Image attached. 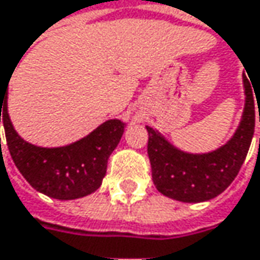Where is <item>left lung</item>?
<instances>
[{
    "mask_svg": "<svg viewBox=\"0 0 260 260\" xmlns=\"http://www.w3.org/2000/svg\"><path fill=\"white\" fill-rule=\"evenodd\" d=\"M251 82V80H250ZM247 77H244L246 107L235 135L223 147L205 154H189L173 147L165 138L147 126V153L152 165L156 189L173 200L202 202L216 198L237 177L254 132V96ZM260 122V108H259Z\"/></svg>",
    "mask_w": 260,
    "mask_h": 260,
    "instance_id": "8db88e82",
    "label": "left lung"
}]
</instances>
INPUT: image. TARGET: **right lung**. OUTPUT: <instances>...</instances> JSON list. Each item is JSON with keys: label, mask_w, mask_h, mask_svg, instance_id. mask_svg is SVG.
Here are the masks:
<instances>
[{"label": "right lung", "mask_w": 260, "mask_h": 260, "mask_svg": "<svg viewBox=\"0 0 260 260\" xmlns=\"http://www.w3.org/2000/svg\"><path fill=\"white\" fill-rule=\"evenodd\" d=\"M7 87L0 89V122L20 174L38 192L56 200H76L95 192L106 176L107 160L119 144L125 123L107 120L87 137L65 147L44 149L22 140L7 111ZM1 141V138H0Z\"/></svg>", "instance_id": "add662e5"}]
</instances>
